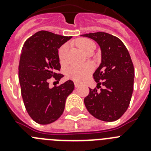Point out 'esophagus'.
I'll list each match as a JSON object with an SVG mask.
<instances>
[{"label":"esophagus","mask_w":151,"mask_h":151,"mask_svg":"<svg viewBox=\"0 0 151 151\" xmlns=\"http://www.w3.org/2000/svg\"><path fill=\"white\" fill-rule=\"evenodd\" d=\"M74 85H75V87H76V88H78V87H79V84H78V83H77V82H75V83H74Z\"/></svg>","instance_id":"esophagus-1"}]
</instances>
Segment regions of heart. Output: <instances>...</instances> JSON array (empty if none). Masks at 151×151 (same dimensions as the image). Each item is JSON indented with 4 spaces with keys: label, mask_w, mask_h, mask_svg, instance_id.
<instances>
[{
    "label": "heart",
    "mask_w": 151,
    "mask_h": 151,
    "mask_svg": "<svg viewBox=\"0 0 151 151\" xmlns=\"http://www.w3.org/2000/svg\"><path fill=\"white\" fill-rule=\"evenodd\" d=\"M77 46L79 47L84 53H86L91 48H94L95 45L91 41L85 38H82L77 41ZM68 50V45H63L60 47L58 51L59 60L61 63L64 62L66 57V51ZM93 70V66L91 64H86L84 66H72L66 70V76L75 82H82L86 77L90 75Z\"/></svg>",
    "instance_id": "b5f03b06"
}]
</instances>
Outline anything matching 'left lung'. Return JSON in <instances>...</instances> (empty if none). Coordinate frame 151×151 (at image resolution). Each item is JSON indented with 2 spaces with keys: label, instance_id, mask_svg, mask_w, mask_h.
<instances>
[{
  "label": "left lung",
  "instance_id": "left-lung-1",
  "mask_svg": "<svg viewBox=\"0 0 151 151\" xmlns=\"http://www.w3.org/2000/svg\"><path fill=\"white\" fill-rule=\"evenodd\" d=\"M95 41L101 63L93 74L97 88L84 99L88 111L105 122L117 120L128 109L132 95L134 70L130 54L119 38L106 32L82 35Z\"/></svg>",
  "mask_w": 151,
  "mask_h": 151
}]
</instances>
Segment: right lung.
<instances>
[{"label":"right lung","mask_w":151,"mask_h":151,"mask_svg":"<svg viewBox=\"0 0 151 151\" xmlns=\"http://www.w3.org/2000/svg\"><path fill=\"white\" fill-rule=\"evenodd\" d=\"M40 31L28 38L22 47L19 65V80L24 104L29 115L41 125L54 122L61 116L68 96L74 90V83L68 80L60 86L49 87V78L57 82L63 75L60 69L58 49L71 39Z\"/></svg>","instance_id":"add662e5"}]
</instances>
